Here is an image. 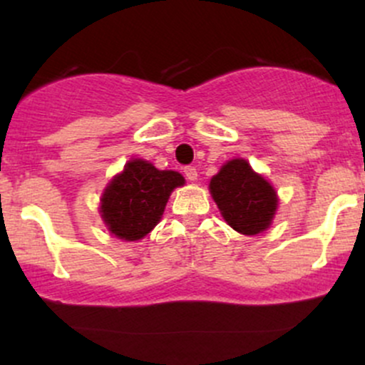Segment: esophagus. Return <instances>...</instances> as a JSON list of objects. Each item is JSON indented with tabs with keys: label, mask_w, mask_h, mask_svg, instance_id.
<instances>
[{
	"label": "esophagus",
	"mask_w": 365,
	"mask_h": 365,
	"mask_svg": "<svg viewBox=\"0 0 365 365\" xmlns=\"http://www.w3.org/2000/svg\"><path fill=\"white\" fill-rule=\"evenodd\" d=\"M185 177H187V180H190V182H195L197 180V177H199V175H197V170L194 168V166H187L185 170Z\"/></svg>",
	"instance_id": "1"
}]
</instances>
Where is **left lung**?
<instances>
[{
	"label": "left lung",
	"mask_w": 365,
	"mask_h": 365,
	"mask_svg": "<svg viewBox=\"0 0 365 365\" xmlns=\"http://www.w3.org/2000/svg\"><path fill=\"white\" fill-rule=\"evenodd\" d=\"M209 192L223 220L242 235H259L273 223L278 194L244 158L226 161L209 182Z\"/></svg>",
	"instance_id": "obj_1"
}]
</instances>
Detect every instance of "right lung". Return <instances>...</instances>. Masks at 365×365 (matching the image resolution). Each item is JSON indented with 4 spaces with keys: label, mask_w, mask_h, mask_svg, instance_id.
Listing matches in <instances>:
<instances>
[{
    "label": "right lung",
    "mask_w": 365,
    "mask_h": 365,
    "mask_svg": "<svg viewBox=\"0 0 365 365\" xmlns=\"http://www.w3.org/2000/svg\"><path fill=\"white\" fill-rule=\"evenodd\" d=\"M185 185L173 170H158L145 159L133 158L111 178L101 195L99 215L116 238L135 242L161 221L171 192Z\"/></svg>",
    "instance_id": "right-lung-1"
}]
</instances>
